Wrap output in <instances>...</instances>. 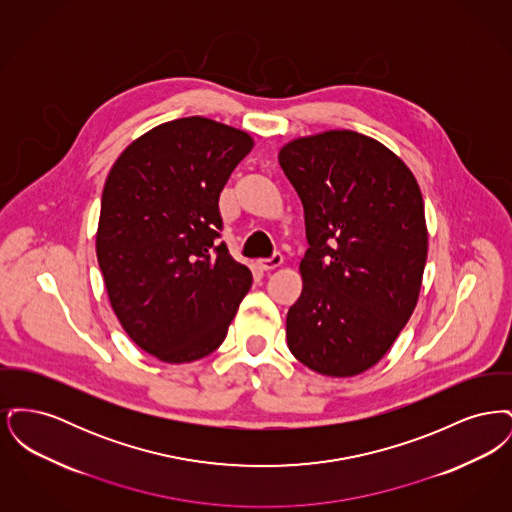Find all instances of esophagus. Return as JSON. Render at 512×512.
Instances as JSON below:
<instances>
[{"label":"esophagus","mask_w":512,"mask_h":512,"mask_svg":"<svg viewBox=\"0 0 512 512\" xmlns=\"http://www.w3.org/2000/svg\"><path fill=\"white\" fill-rule=\"evenodd\" d=\"M282 263H284L282 253H274V255L268 257V259H259V261H257V265L263 268V270H274V268L280 267Z\"/></svg>","instance_id":"34e87169"}]
</instances>
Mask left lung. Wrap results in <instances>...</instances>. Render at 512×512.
<instances>
[{"label": "left lung", "mask_w": 512, "mask_h": 512, "mask_svg": "<svg viewBox=\"0 0 512 512\" xmlns=\"http://www.w3.org/2000/svg\"><path fill=\"white\" fill-rule=\"evenodd\" d=\"M278 161L309 242L288 347L318 374L357 376L390 351L418 301L428 257L418 182L391 149L353 130L292 140Z\"/></svg>", "instance_id": "8db88e82"}]
</instances>
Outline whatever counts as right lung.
Masks as SVG:
<instances>
[{
  "label": "right lung",
  "mask_w": 512,
  "mask_h": 512,
  "mask_svg": "<svg viewBox=\"0 0 512 512\" xmlns=\"http://www.w3.org/2000/svg\"><path fill=\"white\" fill-rule=\"evenodd\" d=\"M253 138L205 117L159 124L126 147L101 194L96 253L130 340L159 361L207 357L251 288L226 244L219 197Z\"/></svg>",
  "instance_id": "right-lung-1"
}]
</instances>
